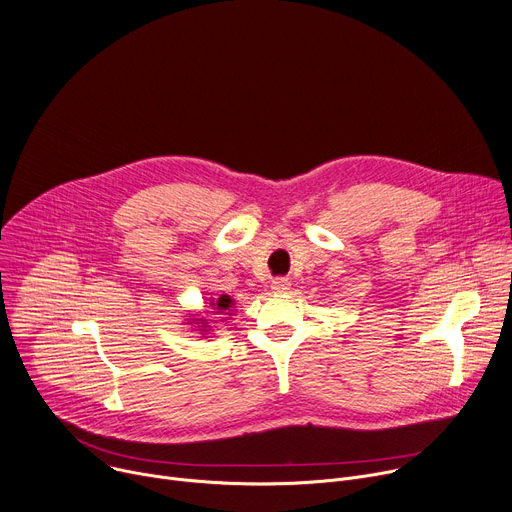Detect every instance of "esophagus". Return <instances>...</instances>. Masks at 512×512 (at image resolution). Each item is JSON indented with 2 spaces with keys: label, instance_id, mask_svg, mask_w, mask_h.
Returning <instances> with one entry per match:
<instances>
[{
  "label": "esophagus",
  "instance_id": "34e87169",
  "mask_svg": "<svg viewBox=\"0 0 512 512\" xmlns=\"http://www.w3.org/2000/svg\"><path fill=\"white\" fill-rule=\"evenodd\" d=\"M289 279H285V277H277V279H273V283H271V289L275 291V294H285V291L289 289Z\"/></svg>",
  "mask_w": 512,
  "mask_h": 512
}]
</instances>
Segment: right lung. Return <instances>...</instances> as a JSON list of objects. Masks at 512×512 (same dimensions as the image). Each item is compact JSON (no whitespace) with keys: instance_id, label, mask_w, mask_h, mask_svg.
<instances>
[{"instance_id":"add662e5","label":"right lung","mask_w":512,"mask_h":512,"mask_svg":"<svg viewBox=\"0 0 512 512\" xmlns=\"http://www.w3.org/2000/svg\"><path fill=\"white\" fill-rule=\"evenodd\" d=\"M206 314H210V316H233V308H235V300L231 298V296H227V294H223L221 298H212V300H206ZM229 320V318H227ZM223 322V320H221ZM186 324H190V326H194L192 330H200V334L204 336V338H208V334H210V330H212V326L210 324H216V320H206V316H202V314H190L188 316V322Z\"/></svg>"}]
</instances>
